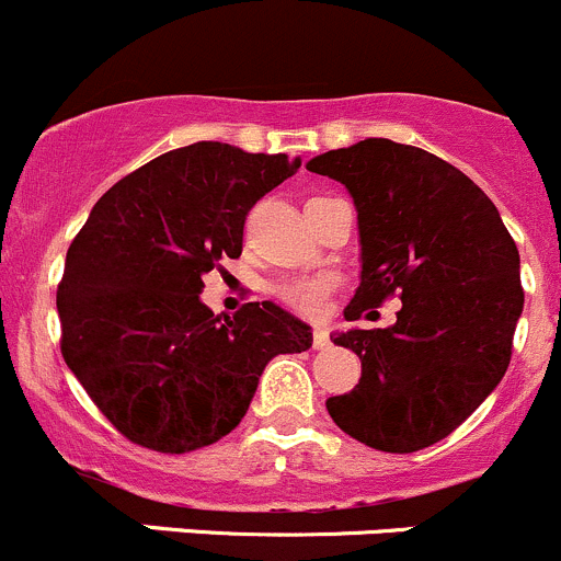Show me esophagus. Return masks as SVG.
<instances>
[{
    "label": "esophagus",
    "instance_id": "1",
    "mask_svg": "<svg viewBox=\"0 0 561 561\" xmlns=\"http://www.w3.org/2000/svg\"><path fill=\"white\" fill-rule=\"evenodd\" d=\"M330 346V330L327 327H316L313 330V348H327Z\"/></svg>",
    "mask_w": 561,
    "mask_h": 561
}]
</instances>
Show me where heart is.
<instances>
[{"mask_svg": "<svg viewBox=\"0 0 561 561\" xmlns=\"http://www.w3.org/2000/svg\"><path fill=\"white\" fill-rule=\"evenodd\" d=\"M335 288V278L332 275H302V278H288L283 280L275 291L286 305H291L299 313H319L324 308L327 297Z\"/></svg>", "mask_w": 561, "mask_h": 561, "instance_id": "b5f03b06", "label": "heart"}]
</instances>
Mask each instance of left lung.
I'll return each mask as SVG.
<instances>
[{"label":"left lung","instance_id":"left-lung-1","mask_svg":"<svg viewBox=\"0 0 561 561\" xmlns=\"http://www.w3.org/2000/svg\"><path fill=\"white\" fill-rule=\"evenodd\" d=\"M308 171L346 185L357 207L363 273L343 316L401 297L392 327L330 335L363 376L327 412L374 450L436 445L507 370L524 310L518 248L491 198L420 147L365 138L316 154Z\"/></svg>","mask_w":561,"mask_h":561}]
</instances>
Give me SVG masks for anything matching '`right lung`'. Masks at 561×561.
Wrapping results in <instances>:
<instances>
[{
  "label": "right lung",
  "instance_id": "right-lung-1",
  "mask_svg": "<svg viewBox=\"0 0 561 561\" xmlns=\"http://www.w3.org/2000/svg\"><path fill=\"white\" fill-rule=\"evenodd\" d=\"M299 158L220 141L171 149L116 182L76 234L57 288L62 357L94 407L133 445H215L240 425L275 354L313 332L275 302L215 316L204 275L240 259L253 204Z\"/></svg>",
  "mask_w": 561,
  "mask_h": 561
}]
</instances>
